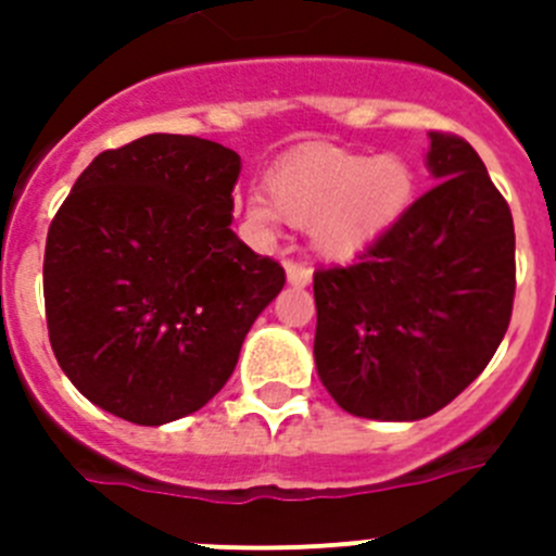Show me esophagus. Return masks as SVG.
<instances>
[{"label": "esophagus", "mask_w": 556, "mask_h": 556, "mask_svg": "<svg viewBox=\"0 0 556 556\" xmlns=\"http://www.w3.org/2000/svg\"><path fill=\"white\" fill-rule=\"evenodd\" d=\"M283 267H287V278L292 287H308V281H312V267L306 262L289 258V262H283Z\"/></svg>", "instance_id": "34e87169"}]
</instances>
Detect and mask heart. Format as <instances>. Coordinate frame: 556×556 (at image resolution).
Returning a JSON list of instances; mask_svg holds the SVG:
<instances>
[{
	"label": "heart",
	"mask_w": 556,
	"mask_h": 556,
	"mask_svg": "<svg viewBox=\"0 0 556 556\" xmlns=\"http://www.w3.org/2000/svg\"><path fill=\"white\" fill-rule=\"evenodd\" d=\"M267 198L253 194V223L312 225L314 248L345 258L390 233L417 198V169L404 155L312 144L281 159L267 175Z\"/></svg>",
	"instance_id": "b5f03b06"
}]
</instances>
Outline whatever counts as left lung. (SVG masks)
<instances>
[{
    "mask_svg": "<svg viewBox=\"0 0 556 556\" xmlns=\"http://www.w3.org/2000/svg\"><path fill=\"white\" fill-rule=\"evenodd\" d=\"M429 139L434 189L356 264L314 273V362L356 417L420 420L448 406L513 317V211L468 141Z\"/></svg>",
    "mask_w": 556,
    "mask_h": 556,
    "instance_id": "left-lung-1",
    "label": "left lung"
}]
</instances>
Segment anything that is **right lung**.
<instances>
[{
	"mask_svg": "<svg viewBox=\"0 0 556 556\" xmlns=\"http://www.w3.org/2000/svg\"><path fill=\"white\" fill-rule=\"evenodd\" d=\"M242 161L152 132L100 152L49 225L43 303L68 381L111 415L161 426L225 387L283 267L230 230Z\"/></svg>",
	"mask_w": 556,
	"mask_h": 556,
	"instance_id": "obj_1",
	"label": "right lung"
}]
</instances>
